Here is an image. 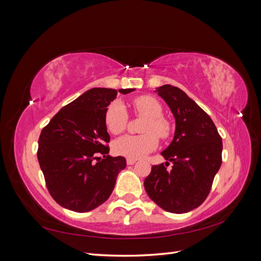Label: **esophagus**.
<instances>
[{"mask_svg": "<svg viewBox=\"0 0 261 261\" xmlns=\"http://www.w3.org/2000/svg\"><path fill=\"white\" fill-rule=\"evenodd\" d=\"M136 161H137L136 159H126V165L132 166V165H135Z\"/></svg>", "mask_w": 261, "mask_h": 261, "instance_id": "1", "label": "esophagus"}]
</instances>
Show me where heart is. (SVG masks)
<instances>
[{
    "label": "heart",
    "mask_w": 261,
    "mask_h": 261,
    "mask_svg": "<svg viewBox=\"0 0 261 261\" xmlns=\"http://www.w3.org/2000/svg\"><path fill=\"white\" fill-rule=\"evenodd\" d=\"M133 107L140 116L147 118L142 126L141 136L126 135L119 138L113 143L114 152L128 159H139L148 154L158 147V138H166L170 131V126L162 118V107L158 100L152 96L141 95L133 101ZM128 122V113L121 101H114L108 107L106 112L107 129L113 135L122 132ZM156 134L154 135V133Z\"/></svg>",
    "instance_id": "obj_1"
}]
</instances>
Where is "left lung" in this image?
<instances>
[{
  "label": "left lung",
  "instance_id": "8db88e82",
  "mask_svg": "<svg viewBox=\"0 0 261 261\" xmlns=\"http://www.w3.org/2000/svg\"><path fill=\"white\" fill-rule=\"evenodd\" d=\"M154 92L166 101L175 121L171 143L162 151L173 163L151 168L144 189L160 208L172 214H186L198 208L209 195L221 166L222 140L214 121L182 90L165 84Z\"/></svg>",
  "mask_w": 261,
  "mask_h": 261
}]
</instances>
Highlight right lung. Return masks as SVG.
<instances>
[{"label":"right lung","mask_w":261,"mask_h":261,"mask_svg":"<svg viewBox=\"0 0 261 261\" xmlns=\"http://www.w3.org/2000/svg\"><path fill=\"white\" fill-rule=\"evenodd\" d=\"M135 90L90 89L63 107L42 130L38 160L48 192L61 207L87 213L110 197L126 161L108 154L106 112L118 92L128 94ZM96 153L103 154L102 161Z\"/></svg>","instance_id":"add662e5"}]
</instances>
